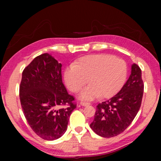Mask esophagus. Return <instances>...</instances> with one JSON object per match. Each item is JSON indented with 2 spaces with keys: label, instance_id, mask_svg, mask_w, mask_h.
I'll return each mask as SVG.
<instances>
[{
  "label": "esophagus",
  "instance_id": "obj_1",
  "mask_svg": "<svg viewBox=\"0 0 161 161\" xmlns=\"http://www.w3.org/2000/svg\"><path fill=\"white\" fill-rule=\"evenodd\" d=\"M80 105H83V106H87V105H89L90 103H87V102H80Z\"/></svg>",
  "mask_w": 161,
  "mask_h": 161
}]
</instances>
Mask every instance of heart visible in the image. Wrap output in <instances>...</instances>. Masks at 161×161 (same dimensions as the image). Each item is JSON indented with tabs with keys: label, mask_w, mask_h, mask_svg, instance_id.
Wrapping results in <instances>:
<instances>
[{
	"label": "heart",
	"mask_w": 161,
	"mask_h": 161,
	"mask_svg": "<svg viewBox=\"0 0 161 161\" xmlns=\"http://www.w3.org/2000/svg\"><path fill=\"white\" fill-rule=\"evenodd\" d=\"M127 64L117 57L108 54H94L83 56L67 67L64 73L66 85L77 93L87 83L80 94L84 100L97 97L108 98L115 94L122 86L127 77Z\"/></svg>",
	"instance_id": "heart-1"
}]
</instances>
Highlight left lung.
I'll use <instances>...</instances> for the list:
<instances>
[{
    "label": "left lung",
    "instance_id": "left-lung-1",
    "mask_svg": "<svg viewBox=\"0 0 161 161\" xmlns=\"http://www.w3.org/2000/svg\"><path fill=\"white\" fill-rule=\"evenodd\" d=\"M144 83L142 70L133 64L128 80L116 95L99 103L90 127L98 136L111 138L122 133L131 124L142 105Z\"/></svg>",
    "mask_w": 161,
    "mask_h": 161
}]
</instances>
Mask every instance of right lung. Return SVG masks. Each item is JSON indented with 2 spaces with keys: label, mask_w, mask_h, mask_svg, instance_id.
<instances>
[{
  "label": "right lung",
  "mask_w": 161,
  "mask_h": 161,
  "mask_svg": "<svg viewBox=\"0 0 161 161\" xmlns=\"http://www.w3.org/2000/svg\"><path fill=\"white\" fill-rule=\"evenodd\" d=\"M61 66L51 55L44 53L36 57L22 74V109L28 125L44 140L61 137L76 108L74 97L68 94L62 82Z\"/></svg>",
  "instance_id": "right-lung-1"
}]
</instances>
